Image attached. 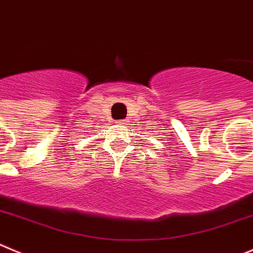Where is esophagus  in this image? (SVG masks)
Returning <instances> with one entry per match:
<instances>
[{
	"label": "esophagus",
	"instance_id": "obj_1",
	"mask_svg": "<svg viewBox=\"0 0 253 253\" xmlns=\"http://www.w3.org/2000/svg\"><path fill=\"white\" fill-rule=\"evenodd\" d=\"M116 124H117L118 126H125V125H126V121H125V120H120V121H117Z\"/></svg>",
	"mask_w": 253,
	"mask_h": 253
}]
</instances>
